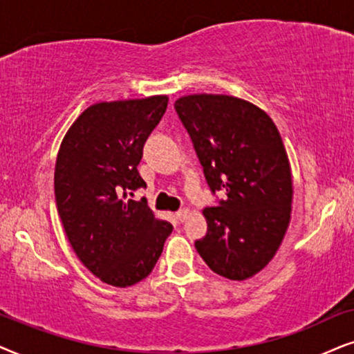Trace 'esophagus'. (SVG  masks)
Returning <instances> with one entry per match:
<instances>
[{
	"label": "esophagus",
	"instance_id": "obj_1",
	"mask_svg": "<svg viewBox=\"0 0 354 354\" xmlns=\"http://www.w3.org/2000/svg\"><path fill=\"white\" fill-rule=\"evenodd\" d=\"M189 214H191V210L186 209V207H185V209H181L180 212H176V218L180 220V221H185L187 216H189Z\"/></svg>",
	"mask_w": 354,
	"mask_h": 354
}]
</instances>
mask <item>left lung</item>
<instances>
[{"label":"left lung","mask_w":354,"mask_h":354,"mask_svg":"<svg viewBox=\"0 0 354 354\" xmlns=\"http://www.w3.org/2000/svg\"><path fill=\"white\" fill-rule=\"evenodd\" d=\"M174 110L191 136L210 191L225 201L204 209L207 234L196 249L212 270L246 280L272 261L291 218L293 181L275 122L243 98L194 93Z\"/></svg>","instance_id":"obj_1"}]
</instances>
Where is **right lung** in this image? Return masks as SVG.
Listing matches in <instances>:
<instances>
[{
  "instance_id": "1",
  "label": "right lung",
  "mask_w": 354,
  "mask_h": 354,
  "mask_svg": "<svg viewBox=\"0 0 354 354\" xmlns=\"http://www.w3.org/2000/svg\"><path fill=\"white\" fill-rule=\"evenodd\" d=\"M168 97L102 102L73 122L55 167V197L75 256L108 285H136L152 272L171 223L155 218L138 165Z\"/></svg>"
}]
</instances>
